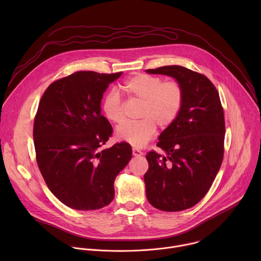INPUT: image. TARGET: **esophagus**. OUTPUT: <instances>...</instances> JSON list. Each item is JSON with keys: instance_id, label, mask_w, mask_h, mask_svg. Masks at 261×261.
Returning <instances> with one entry per match:
<instances>
[{"instance_id": "esophagus-1", "label": "esophagus", "mask_w": 261, "mask_h": 261, "mask_svg": "<svg viewBox=\"0 0 261 261\" xmlns=\"http://www.w3.org/2000/svg\"><path fill=\"white\" fill-rule=\"evenodd\" d=\"M132 154H133V156H136V157L143 155V153L140 150H138V148H135V147L132 148Z\"/></svg>"}]
</instances>
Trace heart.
<instances>
[{
	"instance_id": "heart-1",
	"label": "heart",
	"mask_w": 261,
	"mask_h": 261,
	"mask_svg": "<svg viewBox=\"0 0 261 261\" xmlns=\"http://www.w3.org/2000/svg\"><path fill=\"white\" fill-rule=\"evenodd\" d=\"M125 91L142 103L139 111L140 121L125 123L117 129V137L133 146H142L150 140L156 126L166 129L178 117L184 104V89L175 81L164 82L159 76L139 73L124 85ZM105 118L116 125L124 121V108L117 91H109L102 101Z\"/></svg>"
}]
</instances>
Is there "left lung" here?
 I'll list each match as a JSON object with an SVG mask.
<instances>
[{
	"instance_id": "left-lung-1",
	"label": "left lung",
	"mask_w": 261,
	"mask_h": 261,
	"mask_svg": "<svg viewBox=\"0 0 261 261\" xmlns=\"http://www.w3.org/2000/svg\"><path fill=\"white\" fill-rule=\"evenodd\" d=\"M145 71L175 79L185 94L178 117L159 136L157 146L165 156L155 151L146 155V198L160 211L187 210L205 196L222 164L224 111L216 87L203 74L176 65Z\"/></svg>"
}]
</instances>
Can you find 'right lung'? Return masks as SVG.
Instances as JSON below:
<instances>
[{"label": "right lung", "mask_w": 261, "mask_h": 261, "mask_svg": "<svg viewBox=\"0 0 261 261\" xmlns=\"http://www.w3.org/2000/svg\"><path fill=\"white\" fill-rule=\"evenodd\" d=\"M122 72L77 71L49 85L34 120L36 160L51 193L79 211L113 201L114 182L132 157L127 142L102 150L113 127L101 115V99Z\"/></svg>", "instance_id": "obj_1"}]
</instances>
